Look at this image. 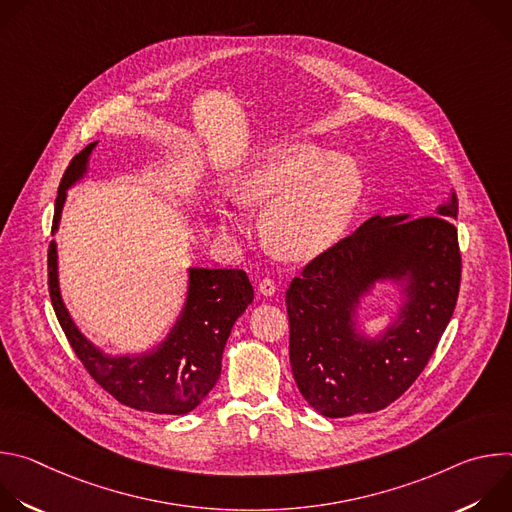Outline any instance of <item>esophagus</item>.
Returning <instances> with one entry per match:
<instances>
[{
	"mask_svg": "<svg viewBox=\"0 0 512 512\" xmlns=\"http://www.w3.org/2000/svg\"><path fill=\"white\" fill-rule=\"evenodd\" d=\"M259 294L265 296V298L275 294V283H273V279H267V277H265V279L259 283Z\"/></svg>",
	"mask_w": 512,
	"mask_h": 512,
	"instance_id": "obj_1",
	"label": "esophagus"
}]
</instances>
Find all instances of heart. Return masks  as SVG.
<instances>
[{"mask_svg": "<svg viewBox=\"0 0 512 512\" xmlns=\"http://www.w3.org/2000/svg\"><path fill=\"white\" fill-rule=\"evenodd\" d=\"M364 194L358 164L314 143L269 150L241 176L237 200L265 206L261 231L267 245L291 261H310L334 249L346 235ZM221 229L243 227L235 202L218 200Z\"/></svg>", "mask_w": 512, "mask_h": 512, "instance_id": "heart-1", "label": "heart"}]
</instances>
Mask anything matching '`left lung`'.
<instances>
[{
  "instance_id": "left-lung-1",
  "label": "left lung",
  "mask_w": 512,
  "mask_h": 512,
  "mask_svg": "<svg viewBox=\"0 0 512 512\" xmlns=\"http://www.w3.org/2000/svg\"><path fill=\"white\" fill-rule=\"evenodd\" d=\"M437 216L375 214L291 281L289 362L304 399L324 417L381 411L419 377L440 342L460 291L456 192ZM377 284L402 300L377 335L360 324L359 306Z\"/></svg>"
}]
</instances>
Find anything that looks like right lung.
<instances>
[{
	"instance_id": "add662e5",
	"label": "right lung",
	"mask_w": 512,
	"mask_h": 512,
	"mask_svg": "<svg viewBox=\"0 0 512 512\" xmlns=\"http://www.w3.org/2000/svg\"><path fill=\"white\" fill-rule=\"evenodd\" d=\"M99 141L72 158L54 202L52 235L58 231L66 192L89 174ZM182 310L162 342L139 354H107L70 318L58 281V247H48V287L56 318L89 375L119 403L137 411L186 415L221 377L223 350L235 322L253 302V285L241 269L188 267Z\"/></svg>"
}]
</instances>
